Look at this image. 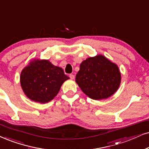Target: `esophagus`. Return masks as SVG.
Here are the masks:
<instances>
[{"label":"esophagus","instance_id":"34e87169","mask_svg":"<svg viewBox=\"0 0 149 149\" xmlns=\"http://www.w3.org/2000/svg\"><path fill=\"white\" fill-rule=\"evenodd\" d=\"M69 77H70V78L71 79V80H73V79L75 78V76L73 74H70L69 75Z\"/></svg>","mask_w":149,"mask_h":149}]
</instances>
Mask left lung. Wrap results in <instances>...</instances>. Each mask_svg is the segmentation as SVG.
I'll list each match as a JSON object with an SVG mask.
<instances>
[{
	"label": "left lung",
	"instance_id": "left-lung-1",
	"mask_svg": "<svg viewBox=\"0 0 149 149\" xmlns=\"http://www.w3.org/2000/svg\"><path fill=\"white\" fill-rule=\"evenodd\" d=\"M76 82L88 97L99 100L108 98L118 91L121 73L116 63L99 54L81 63Z\"/></svg>",
	"mask_w": 149,
	"mask_h": 149
}]
</instances>
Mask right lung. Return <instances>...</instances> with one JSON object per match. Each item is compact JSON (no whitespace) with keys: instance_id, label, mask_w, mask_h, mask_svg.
<instances>
[{"instance_id":"add662e5","label":"right lung","mask_w":149,"mask_h":149,"mask_svg":"<svg viewBox=\"0 0 149 149\" xmlns=\"http://www.w3.org/2000/svg\"><path fill=\"white\" fill-rule=\"evenodd\" d=\"M69 79L61 67L54 65L49 60L36 58L22 69L20 82L28 98L45 104L57 95L62 84Z\"/></svg>"}]
</instances>
